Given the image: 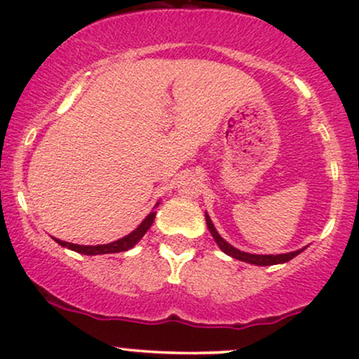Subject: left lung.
<instances>
[{
  "mask_svg": "<svg viewBox=\"0 0 359 359\" xmlns=\"http://www.w3.org/2000/svg\"><path fill=\"white\" fill-rule=\"evenodd\" d=\"M205 222H208V228L209 231H211L212 238L216 240L217 246L224 251L226 255H229V257L240 259V262H246V263H253V265H259V266H266V265H277V263H285L288 259H292L294 257H297L302 250H297V251H292V253H283V255H251V253H245V251H240L236 250L234 246L229 245V243H226L222 238L219 236V233L216 231V228H214L212 221L209 219V216L205 214Z\"/></svg>",
  "mask_w": 359,
  "mask_h": 359,
  "instance_id": "1",
  "label": "left lung"
}]
</instances>
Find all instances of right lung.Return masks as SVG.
<instances>
[{
	"instance_id": "1",
	"label": "right lung",
	"mask_w": 359,
	"mask_h": 359,
	"mask_svg": "<svg viewBox=\"0 0 359 359\" xmlns=\"http://www.w3.org/2000/svg\"><path fill=\"white\" fill-rule=\"evenodd\" d=\"M155 214L156 212H150L148 216L145 217V221L142 222V224L138 226L137 229H135L133 233H130L128 236L121 238V240L114 241V243H109V245H97V246H82V245H74V243H67V241H60V240H55L59 243L60 246H65V248L72 250V251H77V253H82V255H106V253H121V251H126L130 248H133L137 243L142 240L143 234H145L148 229H150L151 222L155 219Z\"/></svg>"
}]
</instances>
